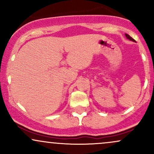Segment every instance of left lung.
<instances>
[{
	"label": "left lung",
	"mask_w": 154,
	"mask_h": 154,
	"mask_svg": "<svg viewBox=\"0 0 154 154\" xmlns=\"http://www.w3.org/2000/svg\"><path fill=\"white\" fill-rule=\"evenodd\" d=\"M125 36H126V38H128V39H129V40H132V41H133V42H135V40H134L133 38H132L131 37H130V35H128V34H125Z\"/></svg>",
	"instance_id": "8db88e82"
}]
</instances>
